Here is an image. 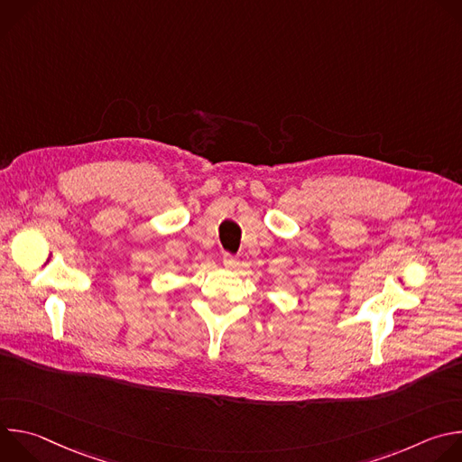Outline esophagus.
I'll list each match as a JSON object with an SVG mask.
<instances>
[{
  "label": "esophagus",
  "instance_id": "esophagus-1",
  "mask_svg": "<svg viewBox=\"0 0 462 462\" xmlns=\"http://www.w3.org/2000/svg\"><path fill=\"white\" fill-rule=\"evenodd\" d=\"M223 265H225L226 269H234V267L237 265V259H236L234 255H230V254H225V255H223Z\"/></svg>",
  "mask_w": 462,
  "mask_h": 462
}]
</instances>
